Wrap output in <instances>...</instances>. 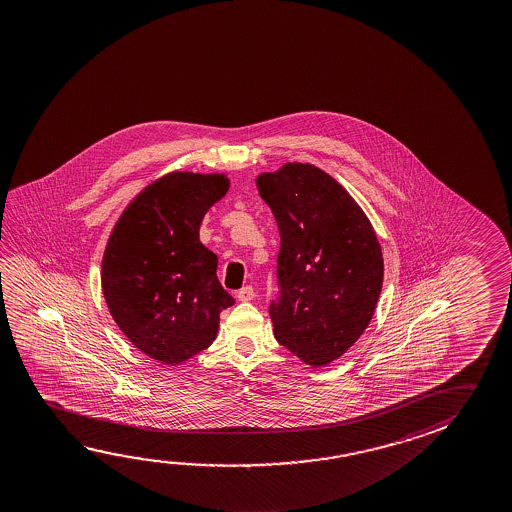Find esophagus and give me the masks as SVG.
I'll list each match as a JSON object with an SVG mask.
<instances>
[{"mask_svg":"<svg viewBox=\"0 0 512 512\" xmlns=\"http://www.w3.org/2000/svg\"><path fill=\"white\" fill-rule=\"evenodd\" d=\"M253 298H255V289H253L252 285H246V287L237 291V300L239 302H250Z\"/></svg>","mask_w":512,"mask_h":512,"instance_id":"obj_1","label":"esophagus"}]
</instances>
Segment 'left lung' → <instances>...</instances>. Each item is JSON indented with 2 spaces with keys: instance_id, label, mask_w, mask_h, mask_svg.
Listing matches in <instances>:
<instances>
[{
  "instance_id": "1",
  "label": "left lung",
  "mask_w": 512,
  "mask_h": 512,
  "mask_svg": "<svg viewBox=\"0 0 512 512\" xmlns=\"http://www.w3.org/2000/svg\"><path fill=\"white\" fill-rule=\"evenodd\" d=\"M257 187L280 232L273 332L305 364L327 366L373 318L384 280L377 235L343 185L312 164L287 162Z\"/></svg>"
}]
</instances>
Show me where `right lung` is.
Returning a JSON list of instances; mask_svg holds the SVG:
<instances>
[{
	"label": "right lung",
	"instance_id": "1",
	"mask_svg": "<svg viewBox=\"0 0 512 512\" xmlns=\"http://www.w3.org/2000/svg\"><path fill=\"white\" fill-rule=\"evenodd\" d=\"M228 187L219 173H169L135 196L110 234L105 302L130 343L162 364L209 348L221 310L235 303L219 284L218 257L200 243L203 216Z\"/></svg>",
	"mask_w": 512,
	"mask_h": 512
}]
</instances>
